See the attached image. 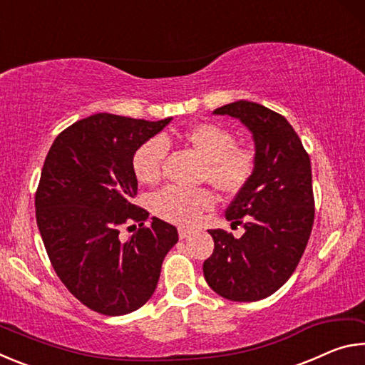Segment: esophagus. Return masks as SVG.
<instances>
[{
    "instance_id": "1",
    "label": "esophagus",
    "mask_w": 365,
    "mask_h": 365,
    "mask_svg": "<svg viewBox=\"0 0 365 365\" xmlns=\"http://www.w3.org/2000/svg\"><path fill=\"white\" fill-rule=\"evenodd\" d=\"M191 233H193V230H188V228H183V227L178 228V238H180V240L188 238Z\"/></svg>"
}]
</instances>
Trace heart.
Masks as SVG:
<instances>
[{"instance_id":"heart-1","label":"heart","mask_w":365,"mask_h":365,"mask_svg":"<svg viewBox=\"0 0 365 365\" xmlns=\"http://www.w3.org/2000/svg\"><path fill=\"white\" fill-rule=\"evenodd\" d=\"M180 138L205 160L202 178L222 193H237L250 180L255 170V154L237 146V140L227 128L211 122H197L183 130ZM168 150V143L158 137L138 148L133 156V172L140 183L159 182ZM212 206L214 196L207 190L169 187L151 200L154 214L178 225H193L200 215Z\"/></svg>"}]
</instances>
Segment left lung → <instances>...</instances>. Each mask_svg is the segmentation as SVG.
I'll list each match as a JSON object with an SVG mask.
<instances>
[{
  "instance_id": "8db88e82",
  "label": "left lung",
  "mask_w": 365,
  "mask_h": 365,
  "mask_svg": "<svg viewBox=\"0 0 365 365\" xmlns=\"http://www.w3.org/2000/svg\"><path fill=\"white\" fill-rule=\"evenodd\" d=\"M212 114L230 115L248 128L255 170L225 212L232 224H243L245 233L235 238L222 228L207 230L214 252L202 272L224 298L259 301L292 277L311 237V160L285 117L262 104L240 100Z\"/></svg>"
}]
</instances>
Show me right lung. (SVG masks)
<instances>
[{"label":"right lung","instance_id":"obj_1","mask_svg":"<svg viewBox=\"0 0 365 365\" xmlns=\"http://www.w3.org/2000/svg\"><path fill=\"white\" fill-rule=\"evenodd\" d=\"M163 120L95 114L72 123L49 148L35 196L36 225L49 261L76 298L104 316H125L151 298L178 232L132 205L133 156ZM142 222L128 240L118 228Z\"/></svg>","mask_w":365,"mask_h":365}]
</instances>
